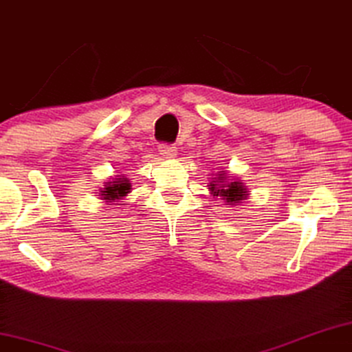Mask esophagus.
Returning a JSON list of instances; mask_svg holds the SVG:
<instances>
[{"mask_svg":"<svg viewBox=\"0 0 352 352\" xmlns=\"http://www.w3.org/2000/svg\"><path fill=\"white\" fill-rule=\"evenodd\" d=\"M159 153H161L164 157L172 159L177 156V148L172 146V144H161V146H159Z\"/></svg>","mask_w":352,"mask_h":352,"instance_id":"esophagus-1","label":"esophagus"}]
</instances>
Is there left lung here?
<instances>
[{
    "instance_id": "obj_1",
    "label": "left lung",
    "mask_w": 352,
    "mask_h": 352,
    "mask_svg": "<svg viewBox=\"0 0 352 352\" xmlns=\"http://www.w3.org/2000/svg\"><path fill=\"white\" fill-rule=\"evenodd\" d=\"M208 186L210 195L215 196V198L223 199L232 208L245 203V199H248V196H250V191L243 185V182L238 179H230L227 170H219L215 175L212 173Z\"/></svg>"
}]
</instances>
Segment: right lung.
I'll list each match as a JSON object with an SVG mask.
<instances>
[{"label":"right lung","instance_id":"1","mask_svg":"<svg viewBox=\"0 0 352 352\" xmlns=\"http://www.w3.org/2000/svg\"><path fill=\"white\" fill-rule=\"evenodd\" d=\"M130 191H132V184L125 175H116L104 182L102 188H100V196L102 203L109 204V203H119L127 196Z\"/></svg>","mask_w":352,"mask_h":352}]
</instances>
